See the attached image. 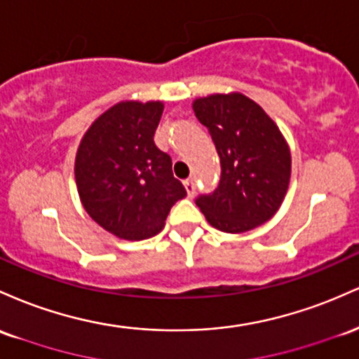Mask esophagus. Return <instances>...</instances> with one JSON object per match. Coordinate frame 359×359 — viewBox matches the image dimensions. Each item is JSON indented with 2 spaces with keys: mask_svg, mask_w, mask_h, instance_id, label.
I'll list each match as a JSON object with an SVG mask.
<instances>
[{
  "mask_svg": "<svg viewBox=\"0 0 359 359\" xmlns=\"http://www.w3.org/2000/svg\"><path fill=\"white\" fill-rule=\"evenodd\" d=\"M184 188H187L188 196H193V195H195V191H196V183H195V180L190 178V180L184 181Z\"/></svg>",
  "mask_w": 359,
  "mask_h": 359,
  "instance_id": "esophagus-1",
  "label": "esophagus"
}]
</instances>
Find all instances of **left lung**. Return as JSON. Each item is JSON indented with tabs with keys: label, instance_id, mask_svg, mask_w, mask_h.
Here are the masks:
<instances>
[{
	"label": "left lung",
	"instance_id": "obj_1",
	"mask_svg": "<svg viewBox=\"0 0 359 359\" xmlns=\"http://www.w3.org/2000/svg\"><path fill=\"white\" fill-rule=\"evenodd\" d=\"M220 158V180L195 203L215 229L248 232L275 215L287 195L292 158L283 135L248 96L212 95L193 103Z\"/></svg>",
	"mask_w": 359,
	"mask_h": 359
}]
</instances>
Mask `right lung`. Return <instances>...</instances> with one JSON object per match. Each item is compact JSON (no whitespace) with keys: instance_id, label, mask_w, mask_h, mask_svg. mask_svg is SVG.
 Instances as JSON below:
<instances>
[{"instance_id":"1","label":"right lung","mask_w":359,"mask_h":359,"mask_svg":"<svg viewBox=\"0 0 359 359\" xmlns=\"http://www.w3.org/2000/svg\"><path fill=\"white\" fill-rule=\"evenodd\" d=\"M161 115L159 102L116 104L93 123L78 149L74 172L84 208L122 239L156 236L172 205L187 196L169 154L154 144Z\"/></svg>"}]
</instances>
